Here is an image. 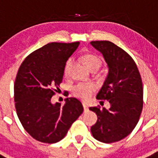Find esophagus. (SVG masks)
Returning a JSON list of instances; mask_svg holds the SVG:
<instances>
[{
  "mask_svg": "<svg viewBox=\"0 0 158 158\" xmlns=\"http://www.w3.org/2000/svg\"><path fill=\"white\" fill-rule=\"evenodd\" d=\"M83 109H84V112H87V111H88V107H87V104L83 103Z\"/></svg>",
  "mask_w": 158,
  "mask_h": 158,
  "instance_id": "esophagus-1",
  "label": "esophagus"
}]
</instances>
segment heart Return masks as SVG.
Returning a JSON list of instances; mask_svg holds the SVG:
<instances>
[{
  "label": "heart",
  "mask_w": 158,
  "mask_h": 158,
  "mask_svg": "<svg viewBox=\"0 0 158 158\" xmlns=\"http://www.w3.org/2000/svg\"><path fill=\"white\" fill-rule=\"evenodd\" d=\"M82 61L89 71H96L101 67L102 60L98 55L94 54H85L82 56ZM73 64V59L70 58L65 63L63 74L65 76H68L70 70ZM96 90V87L92 83H78L74 86L72 91L73 94L83 100H87L91 96Z\"/></svg>",
  "instance_id": "b5f03b06"
}]
</instances>
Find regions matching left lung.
Segmentation results:
<instances>
[{"mask_svg": "<svg viewBox=\"0 0 158 158\" xmlns=\"http://www.w3.org/2000/svg\"><path fill=\"white\" fill-rule=\"evenodd\" d=\"M103 54L109 71L96 99L108 100L109 109L91 107L98 120L91 128L94 138L104 143L125 138L138 123L143 108V85L136 63L123 49L109 41H92ZM104 102V101H103Z\"/></svg>", "mask_w": 158, "mask_h": 158, "instance_id": "obj_1", "label": "left lung"}]
</instances>
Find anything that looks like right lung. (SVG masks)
I'll use <instances>...</instances> for the list:
<instances>
[{
  "label": "right lung",
  "instance_id": "obj_1",
  "mask_svg": "<svg viewBox=\"0 0 158 158\" xmlns=\"http://www.w3.org/2000/svg\"><path fill=\"white\" fill-rule=\"evenodd\" d=\"M79 44L50 42L29 54L18 69L16 111L25 130L40 142L53 144L64 138L83 112L76 98H67L64 105L50 102L63 81L65 63Z\"/></svg>",
  "mask_w": 158,
  "mask_h": 158
}]
</instances>
